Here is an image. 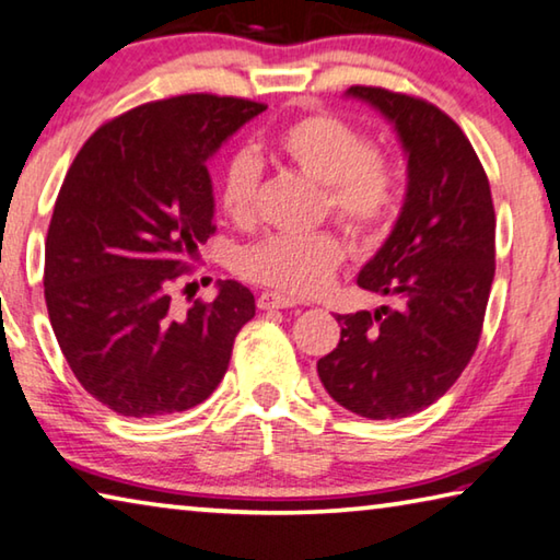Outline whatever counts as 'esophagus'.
<instances>
[{"instance_id": "1", "label": "esophagus", "mask_w": 560, "mask_h": 560, "mask_svg": "<svg viewBox=\"0 0 560 560\" xmlns=\"http://www.w3.org/2000/svg\"><path fill=\"white\" fill-rule=\"evenodd\" d=\"M295 305H298L295 298H288V295H282V292H275V290H265L258 298L260 310H282V307H295Z\"/></svg>"}]
</instances>
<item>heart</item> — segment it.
Segmentation results:
<instances>
[{
	"label": "heart",
	"instance_id": "1",
	"mask_svg": "<svg viewBox=\"0 0 560 560\" xmlns=\"http://www.w3.org/2000/svg\"><path fill=\"white\" fill-rule=\"evenodd\" d=\"M278 153L302 176L325 186L329 213L354 233L384 225L394 206L397 178L389 161L372 141L332 114H310L282 128ZM262 166L258 155L237 151L223 171L220 206L235 223H250L258 213ZM345 260V243L329 231L310 235H270L247 247L237 270L247 280L290 295L323 290Z\"/></svg>",
	"mask_w": 560,
	"mask_h": 560
}]
</instances>
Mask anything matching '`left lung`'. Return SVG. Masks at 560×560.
<instances>
[{
  "mask_svg": "<svg viewBox=\"0 0 560 560\" xmlns=\"http://www.w3.org/2000/svg\"><path fill=\"white\" fill-rule=\"evenodd\" d=\"M347 96L394 126L407 153V196L357 278L389 305L337 315L340 345L317 374L340 407L397 419L444 397L474 357L497 270V215L479 155L442 108L380 86H352Z\"/></svg>",
  "mask_w": 560,
  "mask_h": 560,
  "instance_id": "1",
  "label": "left lung"
}]
</instances>
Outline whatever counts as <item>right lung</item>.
I'll return each mask as SVG.
<instances>
[{
  "mask_svg": "<svg viewBox=\"0 0 560 560\" xmlns=\"http://www.w3.org/2000/svg\"><path fill=\"white\" fill-rule=\"evenodd\" d=\"M265 104L183 94L112 118L61 183L44 253V298L73 377L121 417L206 401L225 377L253 292L218 282L213 302L171 298L213 235L208 159Z\"/></svg>",
  "mask_w": 560,
  "mask_h": 560,
  "instance_id": "1",
  "label": "right lung"
}]
</instances>
